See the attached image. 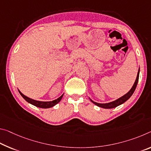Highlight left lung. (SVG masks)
I'll use <instances>...</instances> for the list:
<instances>
[{"instance_id": "8db88e82", "label": "left lung", "mask_w": 151, "mask_h": 151, "mask_svg": "<svg viewBox=\"0 0 151 151\" xmlns=\"http://www.w3.org/2000/svg\"><path fill=\"white\" fill-rule=\"evenodd\" d=\"M139 72H140V68H139V70H138L137 76H136V79L135 82H134V84L133 85L132 87L131 88V89L127 93H126V95H124V96L121 97L120 98H119V99L116 100V101L110 102V103H107V104H98V103L93 101L92 100H91V101L93 103V104L96 105V106H99L100 107H103V108H105V109L114 108V107H116L117 106H119V105L124 104V102L127 101L129 98H130L132 96V95L134 92V91L136 89V86H137L138 82V78H139Z\"/></svg>"}]
</instances>
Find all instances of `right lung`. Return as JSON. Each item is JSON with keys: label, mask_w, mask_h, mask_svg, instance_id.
Here are the masks:
<instances>
[{"label": "right lung", "mask_w": 151, "mask_h": 151, "mask_svg": "<svg viewBox=\"0 0 151 151\" xmlns=\"http://www.w3.org/2000/svg\"><path fill=\"white\" fill-rule=\"evenodd\" d=\"M19 92L21 95L24 98V99H25V101H27L28 103H29V104L33 105V106L38 107H41V108H50V107L54 106L55 105H56L58 102L60 101V100L63 96V95H62L60 97L58 98V99H55L52 101H40L27 97V96H25V95H24L22 93H21L20 91H19Z\"/></svg>", "instance_id": "add662e5"}]
</instances>
